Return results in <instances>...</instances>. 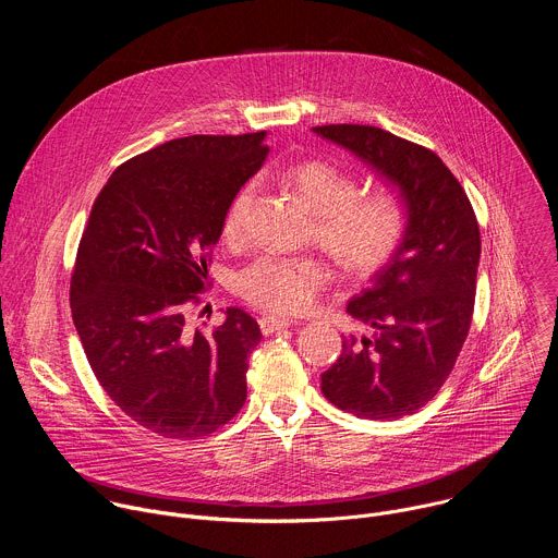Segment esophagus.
Returning <instances> with one entry per match:
<instances>
[{
    "instance_id": "1",
    "label": "esophagus",
    "mask_w": 558,
    "mask_h": 558,
    "mask_svg": "<svg viewBox=\"0 0 558 558\" xmlns=\"http://www.w3.org/2000/svg\"><path fill=\"white\" fill-rule=\"evenodd\" d=\"M258 325H260V331H263L265 336H271V333H276V331H280V329L291 327L293 320H289V317H278V315H263L260 320H258Z\"/></svg>"
}]
</instances>
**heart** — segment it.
Masks as SVG:
<instances>
[{
    "mask_svg": "<svg viewBox=\"0 0 558 558\" xmlns=\"http://www.w3.org/2000/svg\"><path fill=\"white\" fill-rule=\"evenodd\" d=\"M282 181L313 211V235L338 263L355 276H371L400 252L409 211L388 190L360 192L357 177L323 158H306L282 170ZM254 183H245L227 205L222 231L241 235L254 198ZM331 280V267L317 256L256 258L238 276V291L252 304L274 313H300Z\"/></svg>",
    "mask_w": 558,
    "mask_h": 558,
    "instance_id": "b5f03b06",
    "label": "heart"
}]
</instances>
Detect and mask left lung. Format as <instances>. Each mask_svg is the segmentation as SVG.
Listing matches in <instances>:
<instances>
[{
    "mask_svg": "<svg viewBox=\"0 0 558 558\" xmlns=\"http://www.w3.org/2000/svg\"><path fill=\"white\" fill-rule=\"evenodd\" d=\"M313 132L388 179L409 211L400 252L347 304L373 336L344 338L340 357L323 373V392L338 409L364 420H400L433 400L468 338L480 225L433 149L373 125H317Z\"/></svg>",
    "mask_w": 558,
    "mask_h": 558,
    "instance_id": "obj_1",
    "label": "left lung"
}]
</instances>
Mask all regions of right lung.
<instances>
[{
    "label": "right lung",
    "instance_id": "add662e5",
    "mask_svg": "<svg viewBox=\"0 0 558 558\" xmlns=\"http://www.w3.org/2000/svg\"><path fill=\"white\" fill-rule=\"evenodd\" d=\"M265 136L194 134L130 158L78 243L70 308L93 373L130 420L168 439L205 437L247 400L258 323L229 306L203 333L185 311L209 284L227 205L265 163Z\"/></svg>",
    "mask_w": 558,
    "mask_h": 558
}]
</instances>
